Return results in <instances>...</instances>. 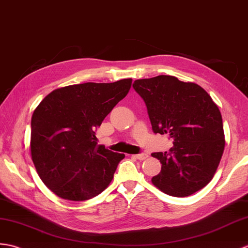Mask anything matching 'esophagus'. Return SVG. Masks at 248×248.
<instances>
[{"label":"esophagus","instance_id":"esophagus-1","mask_svg":"<svg viewBox=\"0 0 248 248\" xmlns=\"http://www.w3.org/2000/svg\"><path fill=\"white\" fill-rule=\"evenodd\" d=\"M134 157H136L137 159H139V160H144V159H146L148 157L147 154H137V155H134Z\"/></svg>","mask_w":248,"mask_h":248}]
</instances>
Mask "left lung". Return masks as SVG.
Segmentation results:
<instances>
[{"label": "left lung", "instance_id": "8db88e82", "mask_svg": "<svg viewBox=\"0 0 248 248\" xmlns=\"http://www.w3.org/2000/svg\"><path fill=\"white\" fill-rule=\"evenodd\" d=\"M133 87L145 102L154 133L174 140L170 153L152 154L162 163L153 185L176 197L202 189L216 174L225 147L217 104L201 86L175 76L137 79Z\"/></svg>", "mask_w": 248, "mask_h": 248}]
</instances>
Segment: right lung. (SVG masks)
<instances>
[{
  "label": "right lung",
  "instance_id": "right-lung-1",
  "mask_svg": "<svg viewBox=\"0 0 248 248\" xmlns=\"http://www.w3.org/2000/svg\"><path fill=\"white\" fill-rule=\"evenodd\" d=\"M131 81L62 87L37 106L31 123V155L53 193L68 201H87L111 183L125 155L97 145L95 129L127 95Z\"/></svg>",
  "mask_w": 248,
  "mask_h": 248
}]
</instances>
